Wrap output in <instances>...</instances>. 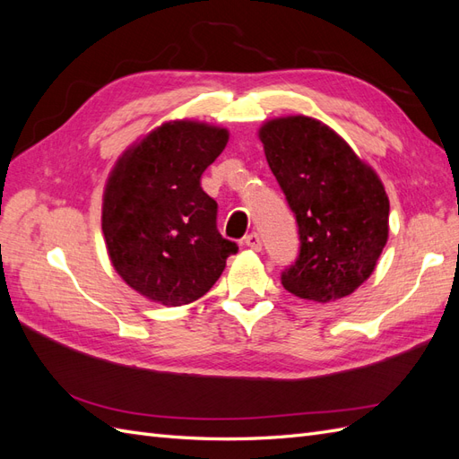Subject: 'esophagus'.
<instances>
[{
	"label": "esophagus",
	"mask_w": 459,
	"mask_h": 459,
	"mask_svg": "<svg viewBox=\"0 0 459 459\" xmlns=\"http://www.w3.org/2000/svg\"><path fill=\"white\" fill-rule=\"evenodd\" d=\"M245 245H247L248 248H253V251H260V248H262V241H260V238H258V233H248L247 238H245Z\"/></svg>",
	"instance_id": "esophagus-1"
}]
</instances>
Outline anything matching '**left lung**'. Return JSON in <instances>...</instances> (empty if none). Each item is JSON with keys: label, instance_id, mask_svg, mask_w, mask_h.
I'll list each match as a JSON object with an SVG mask.
<instances>
[{"label": "left lung", "instance_id": "1", "mask_svg": "<svg viewBox=\"0 0 459 459\" xmlns=\"http://www.w3.org/2000/svg\"><path fill=\"white\" fill-rule=\"evenodd\" d=\"M258 135L299 226L300 253L283 270V287L314 302L354 293L388 239V197L379 176L316 118H273Z\"/></svg>", "mask_w": 459, "mask_h": 459}]
</instances>
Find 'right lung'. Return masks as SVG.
Returning <instances> with one entry per match:
<instances>
[{"mask_svg":"<svg viewBox=\"0 0 459 459\" xmlns=\"http://www.w3.org/2000/svg\"><path fill=\"white\" fill-rule=\"evenodd\" d=\"M226 128L174 120L130 147L110 172L101 228L118 275L164 307L201 299L238 245L216 228L218 204L201 176L226 143Z\"/></svg>","mask_w":459,"mask_h":459,"instance_id":"right-lung-1","label":"right lung"}]
</instances>
